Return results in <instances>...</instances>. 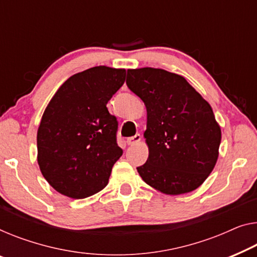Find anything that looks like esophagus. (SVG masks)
<instances>
[{
	"label": "esophagus",
	"instance_id": "1",
	"mask_svg": "<svg viewBox=\"0 0 257 257\" xmlns=\"http://www.w3.org/2000/svg\"><path fill=\"white\" fill-rule=\"evenodd\" d=\"M141 140H142L141 135H140V134H137V135L133 136V137H129V139H127V144L128 145H136V144L140 143Z\"/></svg>",
	"mask_w": 257,
	"mask_h": 257
}]
</instances>
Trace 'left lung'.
<instances>
[{"mask_svg": "<svg viewBox=\"0 0 257 257\" xmlns=\"http://www.w3.org/2000/svg\"><path fill=\"white\" fill-rule=\"evenodd\" d=\"M127 85L143 100L149 158L137 172L166 195L198 188L216 165L221 130L211 106L182 76L164 69H128Z\"/></svg>", "mask_w": 257, "mask_h": 257, "instance_id": "left-lung-1", "label": "left lung"}]
</instances>
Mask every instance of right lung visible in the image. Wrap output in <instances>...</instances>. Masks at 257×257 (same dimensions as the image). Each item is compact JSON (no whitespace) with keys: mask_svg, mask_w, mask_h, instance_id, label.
I'll list each match as a JSON object with an SVG mask.
<instances>
[{"mask_svg":"<svg viewBox=\"0 0 257 257\" xmlns=\"http://www.w3.org/2000/svg\"><path fill=\"white\" fill-rule=\"evenodd\" d=\"M124 80L125 69L90 68L69 77L46 107L37 134L38 164L64 196L89 197L108 183L122 149L116 117L106 105Z\"/></svg>","mask_w":257,"mask_h":257,"instance_id":"right-lung-1","label":"right lung"}]
</instances>
